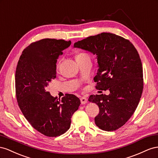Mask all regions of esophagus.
Returning a JSON list of instances; mask_svg holds the SVG:
<instances>
[{"label": "esophagus", "mask_w": 158, "mask_h": 158, "mask_svg": "<svg viewBox=\"0 0 158 158\" xmlns=\"http://www.w3.org/2000/svg\"><path fill=\"white\" fill-rule=\"evenodd\" d=\"M80 100H81V105H85L87 102V99L85 97H81L80 98Z\"/></svg>", "instance_id": "34e87169"}]
</instances>
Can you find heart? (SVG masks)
Listing matches in <instances>:
<instances>
[{
	"label": "heart",
	"instance_id": "b5f03b06",
	"mask_svg": "<svg viewBox=\"0 0 158 158\" xmlns=\"http://www.w3.org/2000/svg\"><path fill=\"white\" fill-rule=\"evenodd\" d=\"M85 55H87L86 53H78L77 55L76 56H75V59L76 58H78V57H82V56H85Z\"/></svg>",
	"mask_w": 158,
	"mask_h": 158
}]
</instances>
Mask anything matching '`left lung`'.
<instances>
[{"mask_svg":"<svg viewBox=\"0 0 158 158\" xmlns=\"http://www.w3.org/2000/svg\"><path fill=\"white\" fill-rule=\"evenodd\" d=\"M73 47L97 56L96 89L110 91L109 95L89 98L100 110L94 118L96 125L105 131L118 129L134 114L143 91L142 65L136 49L129 40L107 32L78 41Z\"/></svg>","mask_w":158,"mask_h":158,"instance_id":"obj_1","label":"left lung"}]
</instances>
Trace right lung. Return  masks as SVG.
Wrapping results in <instances>:
<instances>
[{
    "label": "right lung",
    "instance_id": "obj_1",
    "mask_svg": "<svg viewBox=\"0 0 158 158\" xmlns=\"http://www.w3.org/2000/svg\"><path fill=\"white\" fill-rule=\"evenodd\" d=\"M71 41L43 39L31 44L22 52L16 69L18 104L33 128L46 136L56 137L70 128L71 117L79 109L80 99L66 94L60 98L46 91L56 77V63Z\"/></svg>",
    "mask_w": 158,
    "mask_h": 158
}]
</instances>
